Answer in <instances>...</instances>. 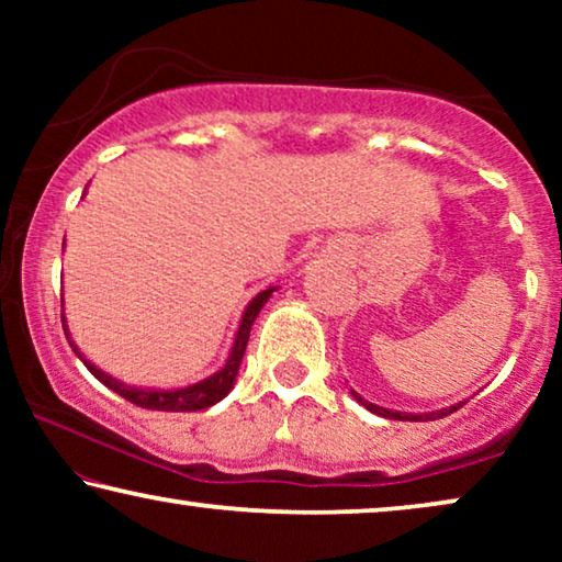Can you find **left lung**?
I'll list each match as a JSON object with an SVG mask.
<instances>
[{
  "label": "left lung",
  "mask_w": 562,
  "mask_h": 562,
  "mask_svg": "<svg viewBox=\"0 0 562 562\" xmlns=\"http://www.w3.org/2000/svg\"><path fill=\"white\" fill-rule=\"evenodd\" d=\"M352 396H356V402L363 404L368 412L379 414V417H386V419H402V422H432V419H442V417H448V414L458 412L460 406L465 404V402H463V404H456V406H450V409L429 412V414H406V412H391V409H383V406H375V404H371V402H366V398H363V396H358L356 391H352Z\"/></svg>",
  "instance_id": "1"
}]
</instances>
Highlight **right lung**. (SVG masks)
Masks as SVG:
<instances>
[{
	"label": "right lung",
	"instance_id": "add662e5",
	"mask_svg": "<svg viewBox=\"0 0 562 562\" xmlns=\"http://www.w3.org/2000/svg\"><path fill=\"white\" fill-rule=\"evenodd\" d=\"M271 294H273V289L260 291V294L248 304V310H245L243 319H240V329H237L233 352H229L225 368H222V371H217L214 375H210V379L194 383V386L176 389V391H145V389H133V386H125V383L114 381L112 375H106L104 371H99L94 363H89V360L81 356L79 348H76V345L71 342V335L66 333V317H60V322H64L66 340L74 348L76 356L83 360V366L89 368V373L94 375V379L102 381L106 389H112L114 394H120L122 398H127L130 404L143 406V409H153V412H199V409H206V406L217 404L220 398H225L227 391L233 389L237 368H240V360L245 356V348H248V337H250L252 322H256L258 312L263 310V304L268 302V296H271Z\"/></svg>",
	"mask_w": 562,
	"mask_h": 562
}]
</instances>
